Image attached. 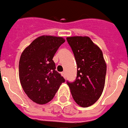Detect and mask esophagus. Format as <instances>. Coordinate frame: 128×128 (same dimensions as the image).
Masks as SVG:
<instances>
[{
    "mask_svg": "<svg viewBox=\"0 0 128 128\" xmlns=\"http://www.w3.org/2000/svg\"><path fill=\"white\" fill-rule=\"evenodd\" d=\"M61 74H62V76L64 78H66V73H65V72H61Z\"/></svg>",
    "mask_w": 128,
    "mask_h": 128,
    "instance_id": "34e87169",
    "label": "esophagus"
}]
</instances>
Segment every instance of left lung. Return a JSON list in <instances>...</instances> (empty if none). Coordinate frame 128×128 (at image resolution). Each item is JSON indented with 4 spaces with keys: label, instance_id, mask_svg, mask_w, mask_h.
Segmentation results:
<instances>
[{
    "label": "left lung",
    "instance_id": "1",
    "mask_svg": "<svg viewBox=\"0 0 128 128\" xmlns=\"http://www.w3.org/2000/svg\"><path fill=\"white\" fill-rule=\"evenodd\" d=\"M77 65L76 78L67 80L75 102L83 108L93 105L103 92L106 64L103 52L88 36L68 37Z\"/></svg>",
    "mask_w": 128,
    "mask_h": 128
}]
</instances>
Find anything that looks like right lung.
<instances>
[{
  "instance_id": "add662e5",
  "label": "right lung",
  "mask_w": 128,
  "mask_h": 128,
  "mask_svg": "<svg viewBox=\"0 0 128 128\" xmlns=\"http://www.w3.org/2000/svg\"><path fill=\"white\" fill-rule=\"evenodd\" d=\"M65 42L62 37L42 36L35 39L20 56L19 78L25 94L34 102L45 104L54 97L66 80L57 71L54 54Z\"/></svg>"
}]
</instances>
